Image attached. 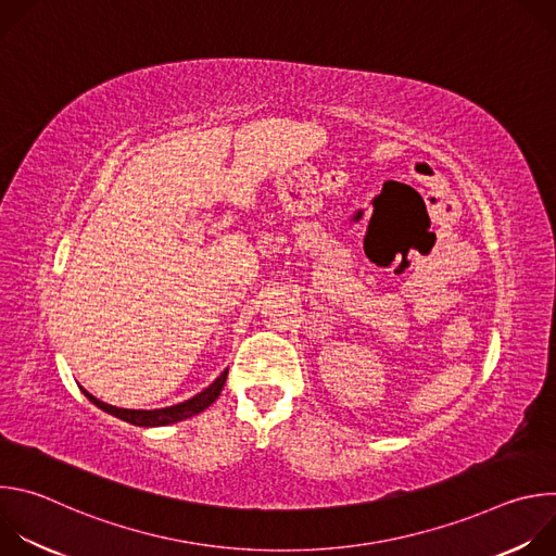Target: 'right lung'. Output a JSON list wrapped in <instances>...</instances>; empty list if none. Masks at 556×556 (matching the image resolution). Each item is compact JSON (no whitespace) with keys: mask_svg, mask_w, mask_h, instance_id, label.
<instances>
[{"mask_svg":"<svg viewBox=\"0 0 556 556\" xmlns=\"http://www.w3.org/2000/svg\"><path fill=\"white\" fill-rule=\"evenodd\" d=\"M226 376H228V369L219 374V378H215V382H211L204 391L195 393L193 399L180 403V405H174V407H165V409H153V412H142V409H121V407H112L99 399H94L92 393H88L84 389V393L90 399V403H94L97 407H101L103 412L129 422V425H136V427H163V425H174V422H180V420H187L200 412H204L208 405L215 403V399L219 395L224 382H226Z\"/></svg>","mask_w":556,"mask_h":556,"instance_id":"1","label":"right lung"}]
</instances>
